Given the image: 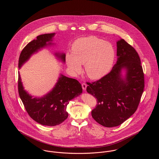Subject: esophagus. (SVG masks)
I'll return each instance as SVG.
<instances>
[{
  "mask_svg": "<svg viewBox=\"0 0 159 159\" xmlns=\"http://www.w3.org/2000/svg\"><path fill=\"white\" fill-rule=\"evenodd\" d=\"M86 88H87V85H86V84H85V83H83V84H82V88H83V91H86Z\"/></svg>",
  "mask_w": 159,
  "mask_h": 159,
  "instance_id": "1",
  "label": "esophagus"
}]
</instances>
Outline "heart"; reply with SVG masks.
Segmentation results:
<instances>
[{
	"label": "heart",
	"instance_id": "obj_1",
	"mask_svg": "<svg viewBox=\"0 0 159 159\" xmlns=\"http://www.w3.org/2000/svg\"><path fill=\"white\" fill-rule=\"evenodd\" d=\"M116 52L110 42L95 36L81 37L76 40L68 52L66 62L74 73L81 71L84 64L86 75L92 80H99L106 76L113 67Z\"/></svg>",
	"mask_w": 159,
	"mask_h": 159
}]
</instances>
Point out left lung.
Here are the masks:
<instances>
[{"label": "left lung", "instance_id": "8db88e82", "mask_svg": "<svg viewBox=\"0 0 159 159\" xmlns=\"http://www.w3.org/2000/svg\"><path fill=\"white\" fill-rule=\"evenodd\" d=\"M117 44V62L100 80L88 83L86 91L97 99L91 114L106 127L122 124L136 111L144 91V73L136 50L124 39Z\"/></svg>", "mask_w": 159, "mask_h": 159}]
</instances>
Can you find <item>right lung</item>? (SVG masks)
Listing matches in <instances>:
<instances>
[{"mask_svg": "<svg viewBox=\"0 0 159 159\" xmlns=\"http://www.w3.org/2000/svg\"><path fill=\"white\" fill-rule=\"evenodd\" d=\"M55 35L56 33L40 35L25 46L20 56L19 69L34 54L44 48L55 45L52 42ZM54 55L58 61L66 63L64 52L56 51ZM18 92L24 106L32 119L43 125L55 126L68 117L67 106L70 100L81 95L83 89L76 80L60 74L54 86L45 95L42 97L32 95L24 89L18 72Z\"/></svg>", "mask_w": 159, "mask_h": 159, "instance_id": "1", "label": "right lung"}]
</instances>
